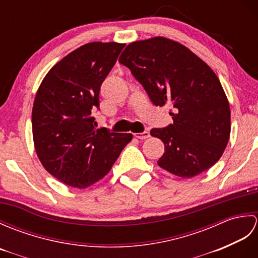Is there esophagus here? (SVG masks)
<instances>
[{"label":"esophagus","mask_w":258,"mask_h":258,"mask_svg":"<svg viewBox=\"0 0 258 258\" xmlns=\"http://www.w3.org/2000/svg\"><path fill=\"white\" fill-rule=\"evenodd\" d=\"M134 136L139 140H146L150 138V132L149 131H144V132H142V133H135Z\"/></svg>","instance_id":"obj_1"}]
</instances>
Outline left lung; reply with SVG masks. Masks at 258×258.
Masks as SVG:
<instances>
[{
  "mask_svg": "<svg viewBox=\"0 0 258 258\" xmlns=\"http://www.w3.org/2000/svg\"><path fill=\"white\" fill-rule=\"evenodd\" d=\"M118 62L154 105L173 106V124L151 130L165 145L158 165L189 178L220 160L231 134V109L220 80L203 59L178 42L156 36L131 43Z\"/></svg>",
  "mask_w": 258,
  "mask_h": 258,
  "instance_id": "8db88e82",
  "label": "left lung"
}]
</instances>
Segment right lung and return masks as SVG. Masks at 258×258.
<instances>
[{
    "instance_id": "1",
    "label": "right lung",
    "mask_w": 258,
    "mask_h": 258,
    "mask_svg": "<svg viewBox=\"0 0 258 258\" xmlns=\"http://www.w3.org/2000/svg\"><path fill=\"white\" fill-rule=\"evenodd\" d=\"M125 44L92 42L62 58L38 87L32 109L33 141L54 177L85 188L111 171L132 134L95 128L101 85Z\"/></svg>"
}]
</instances>
